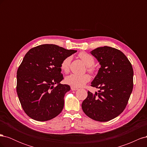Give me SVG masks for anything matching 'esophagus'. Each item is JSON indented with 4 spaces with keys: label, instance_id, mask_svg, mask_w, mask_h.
I'll return each mask as SVG.
<instances>
[{
    "label": "esophagus",
    "instance_id": "1",
    "mask_svg": "<svg viewBox=\"0 0 147 147\" xmlns=\"http://www.w3.org/2000/svg\"><path fill=\"white\" fill-rule=\"evenodd\" d=\"M78 88H76V87H74V86H71V90H72V91H76L77 90Z\"/></svg>",
    "mask_w": 147,
    "mask_h": 147
}]
</instances>
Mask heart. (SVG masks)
<instances>
[{
    "mask_svg": "<svg viewBox=\"0 0 147 147\" xmlns=\"http://www.w3.org/2000/svg\"><path fill=\"white\" fill-rule=\"evenodd\" d=\"M78 57H80L84 64L87 67H88V70L90 71H92L91 66L94 64V59L91 55L85 52L80 53L78 55ZM71 61V56L66 57L64 58L63 61L61 62V69L62 70L64 71V72H68L69 70L70 63ZM90 75L88 74H72L68 76H67L65 78V82L68 84L74 86V87H81L84 85L87 82L90 80Z\"/></svg>",
    "mask_w": 147,
    "mask_h": 147,
    "instance_id": "b5f03b06",
    "label": "heart"
}]
</instances>
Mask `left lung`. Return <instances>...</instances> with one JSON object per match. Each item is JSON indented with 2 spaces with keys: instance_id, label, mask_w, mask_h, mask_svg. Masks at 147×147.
Instances as JSON below:
<instances>
[{
  "instance_id": "left-lung-1",
  "label": "left lung",
  "mask_w": 147,
  "mask_h": 147,
  "mask_svg": "<svg viewBox=\"0 0 147 147\" xmlns=\"http://www.w3.org/2000/svg\"><path fill=\"white\" fill-rule=\"evenodd\" d=\"M90 53L100 65L91 82V86L99 90L95 94L88 92L82 110L92 119L108 121L125 109L132 91L134 71L127 57L116 48L105 46Z\"/></svg>"
}]
</instances>
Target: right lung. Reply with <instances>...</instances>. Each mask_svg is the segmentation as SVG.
Here are the masks:
<instances>
[{
	"mask_svg": "<svg viewBox=\"0 0 147 147\" xmlns=\"http://www.w3.org/2000/svg\"><path fill=\"white\" fill-rule=\"evenodd\" d=\"M77 51L44 44L26 53L17 70L16 91L22 107L30 118L45 121L62 112L64 96L70 87L60 83L64 79L61 64Z\"/></svg>",
	"mask_w": 147,
	"mask_h": 147,
	"instance_id": "obj_1",
	"label": "right lung"
}]
</instances>
